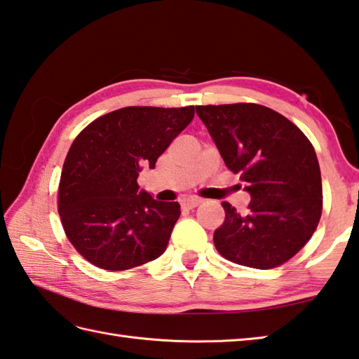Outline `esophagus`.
Returning <instances> with one entry per match:
<instances>
[{"instance_id": "obj_1", "label": "esophagus", "mask_w": 359, "mask_h": 359, "mask_svg": "<svg viewBox=\"0 0 359 359\" xmlns=\"http://www.w3.org/2000/svg\"><path fill=\"white\" fill-rule=\"evenodd\" d=\"M201 203H202L201 199H185V201H182V208L191 210V208H194V207L201 205Z\"/></svg>"}]
</instances>
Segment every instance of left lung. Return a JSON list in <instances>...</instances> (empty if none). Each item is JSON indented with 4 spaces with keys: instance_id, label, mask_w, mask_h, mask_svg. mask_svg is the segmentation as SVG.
I'll return each instance as SVG.
<instances>
[{
    "instance_id": "1",
    "label": "left lung",
    "mask_w": 359,
    "mask_h": 359,
    "mask_svg": "<svg viewBox=\"0 0 359 359\" xmlns=\"http://www.w3.org/2000/svg\"><path fill=\"white\" fill-rule=\"evenodd\" d=\"M196 114L250 194L245 215L222 202L226 219L213 235L217 252L249 268L283 264L308 243L322 213L320 168L310 140L259 104L199 105Z\"/></svg>"
}]
</instances>
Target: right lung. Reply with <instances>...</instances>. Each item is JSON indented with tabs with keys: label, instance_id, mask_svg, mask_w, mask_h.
Instances as JSON below:
<instances>
[{
	"label": "right lung",
	"instance_id": "1",
	"mask_svg": "<svg viewBox=\"0 0 359 359\" xmlns=\"http://www.w3.org/2000/svg\"><path fill=\"white\" fill-rule=\"evenodd\" d=\"M194 105L124 107L95 119L76 137L59 185L62 226L76 250L105 271H126L166 250L179 202L140 189L143 168L191 123Z\"/></svg>",
	"mask_w": 359,
	"mask_h": 359
}]
</instances>
